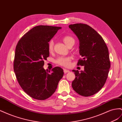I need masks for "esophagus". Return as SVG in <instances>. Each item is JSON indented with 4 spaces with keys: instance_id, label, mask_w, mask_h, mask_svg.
<instances>
[{
    "instance_id": "obj_1",
    "label": "esophagus",
    "mask_w": 122,
    "mask_h": 122,
    "mask_svg": "<svg viewBox=\"0 0 122 122\" xmlns=\"http://www.w3.org/2000/svg\"><path fill=\"white\" fill-rule=\"evenodd\" d=\"M64 72L65 73H67L70 72V71H69V70H68L64 69Z\"/></svg>"
}]
</instances>
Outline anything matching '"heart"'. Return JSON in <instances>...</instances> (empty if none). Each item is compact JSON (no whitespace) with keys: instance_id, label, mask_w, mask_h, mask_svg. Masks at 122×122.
<instances>
[{"instance_id":"obj_1","label":"heart","mask_w":122,"mask_h":122,"mask_svg":"<svg viewBox=\"0 0 122 122\" xmlns=\"http://www.w3.org/2000/svg\"><path fill=\"white\" fill-rule=\"evenodd\" d=\"M64 42L67 46L71 44L72 42H74V40L72 37V36H64L63 38H62ZM53 45L54 42L53 40H51L48 43V48L50 52H52L53 50ZM72 57L71 56H68V57H63V56H60L56 61V64L58 65H60L61 66H63L65 67H68L71 65V61H72Z\"/></svg>"}]
</instances>
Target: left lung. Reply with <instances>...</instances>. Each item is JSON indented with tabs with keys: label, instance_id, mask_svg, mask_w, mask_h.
Instances as JSON below:
<instances>
[{
	"label": "left lung",
	"instance_id": "8db88e82",
	"mask_svg": "<svg viewBox=\"0 0 122 122\" xmlns=\"http://www.w3.org/2000/svg\"><path fill=\"white\" fill-rule=\"evenodd\" d=\"M69 27L79 40V54L82 58L77 66H84L83 71H72L75 78L72 86L79 95L91 96L101 89L107 78L110 67L108 48L102 36L89 25L76 23Z\"/></svg>",
	"mask_w": 122,
	"mask_h": 122
}]
</instances>
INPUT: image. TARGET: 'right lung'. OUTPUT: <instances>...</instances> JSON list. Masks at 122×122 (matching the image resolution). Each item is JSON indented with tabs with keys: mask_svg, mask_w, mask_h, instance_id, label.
Instances as JSON below:
<instances>
[{
	"mask_svg": "<svg viewBox=\"0 0 122 122\" xmlns=\"http://www.w3.org/2000/svg\"><path fill=\"white\" fill-rule=\"evenodd\" d=\"M61 27L39 25L22 37L16 47L14 70L23 90L32 98L44 100L49 98L64 75L61 68L52 72L43 68L44 61L49 56L48 42Z\"/></svg>",
	"mask_w": 122,
	"mask_h": 122,
	"instance_id": "add662e5",
	"label": "right lung"
}]
</instances>
